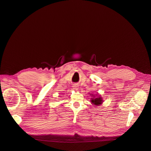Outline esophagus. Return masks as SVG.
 I'll use <instances>...</instances> for the list:
<instances>
[{
  "mask_svg": "<svg viewBox=\"0 0 151 151\" xmlns=\"http://www.w3.org/2000/svg\"><path fill=\"white\" fill-rule=\"evenodd\" d=\"M73 88L75 89V90H78V85H73Z\"/></svg>",
  "mask_w": 151,
  "mask_h": 151,
  "instance_id": "obj_1",
  "label": "esophagus"
}]
</instances>
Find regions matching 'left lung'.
Masks as SVG:
<instances>
[{
	"mask_svg": "<svg viewBox=\"0 0 151 151\" xmlns=\"http://www.w3.org/2000/svg\"><path fill=\"white\" fill-rule=\"evenodd\" d=\"M90 96H93L92 98H91V103L92 104H93L95 106H99L100 104H101L103 103V100L101 97H100V96H97V95H93V94H91Z\"/></svg>",
	"mask_w": 151,
	"mask_h": 151,
	"instance_id": "left-lung-1",
	"label": "left lung"
}]
</instances>
